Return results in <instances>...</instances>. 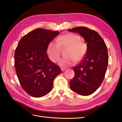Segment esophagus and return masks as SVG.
Listing matches in <instances>:
<instances>
[{"mask_svg": "<svg viewBox=\"0 0 122 122\" xmlns=\"http://www.w3.org/2000/svg\"><path fill=\"white\" fill-rule=\"evenodd\" d=\"M61 69L62 71H64V70H66V68H63V67H61Z\"/></svg>", "mask_w": 122, "mask_h": 122, "instance_id": "1", "label": "esophagus"}]
</instances>
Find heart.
<instances>
[{"instance_id":"1","label":"heart","mask_w":122,"mask_h":122,"mask_svg":"<svg viewBox=\"0 0 122 122\" xmlns=\"http://www.w3.org/2000/svg\"><path fill=\"white\" fill-rule=\"evenodd\" d=\"M56 42L51 41L46 48V53L53 62H56L60 57V48L67 47L64 56L59 61L61 66H72L76 62L81 60L86 53L87 46L84 42L80 41V37L73 33H66L60 36Z\"/></svg>"}]
</instances>
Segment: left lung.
Here are the masks:
<instances>
[{
    "instance_id": "8db88e82",
    "label": "left lung",
    "mask_w": 122,
    "mask_h": 122,
    "mask_svg": "<svg viewBox=\"0 0 122 122\" xmlns=\"http://www.w3.org/2000/svg\"><path fill=\"white\" fill-rule=\"evenodd\" d=\"M68 30L81 35L87 46L86 55L73 68L75 76L70 82V86L77 94L89 95L97 90L104 80L108 63L107 46L94 30L84 27Z\"/></svg>"
}]
</instances>
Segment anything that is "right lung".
<instances>
[{"instance_id":"right-lung-1","label":"right lung","mask_w":122,"mask_h":122,"mask_svg":"<svg viewBox=\"0 0 122 122\" xmlns=\"http://www.w3.org/2000/svg\"><path fill=\"white\" fill-rule=\"evenodd\" d=\"M38 28L23 37L15 52V67L22 89L35 97H43L52 89L53 80L61 73L60 68L49 59V43L59 34Z\"/></svg>"}]
</instances>
